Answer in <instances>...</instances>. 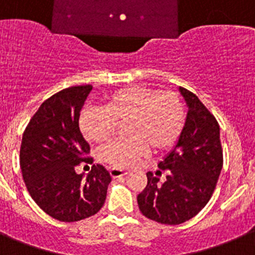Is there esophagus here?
I'll return each instance as SVG.
<instances>
[{
	"instance_id": "1",
	"label": "esophagus",
	"mask_w": 255,
	"mask_h": 255,
	"mask_svg": "<svg viewBox=\"0 0 255 255\" xmlns=\"http://www.w3.org/2000/svg\"><path fill=\"white\" fill-rule=\"evenodd\" d=\"M128 173H129L128 170L121 169V168H111V176H112L113 178L121 177V176H126Z\"/></svg>"
}]
</instances>
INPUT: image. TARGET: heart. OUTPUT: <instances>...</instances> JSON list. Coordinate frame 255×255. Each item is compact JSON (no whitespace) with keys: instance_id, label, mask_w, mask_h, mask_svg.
<instances>
[{"instance_id":"obj_1","label":"heart","mask_w":255,"mask_h":255,"mask_svg":"<svg viewBox=\"0 0 255 255\" xmlns=\"http://www.w3.org/2000/svg\"><path fill=\"white\" fill-rule=\"evenodd\" d=\"M128 121L129 136L109 142L98 152L112 167H130L151 148L161 152L173 147L184 130L186 109L176 92L134 85L115 92L103 108L83 111L79 125L86 139L99 143L112 136L117 124Z\"/></svg>"}]
</instances>
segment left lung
<instances>
[{"mask_svg":"<svg viewBox=\"0 0 255 255\" xmlns=\"http://www.w3.org/2000/svg\"><path fill=\"white\" fill-rule=\"evenodd\" d=\"M181 94L189 105L188 117L180 139L163 161V184L147 173V185L136 201L143 215L153 222L177 226L194 218L211 199L223 167L220 129L198 96L184 87Z\"/></svg>","mask_w":255,"mask_h":255,"instance_id":"obj_1","label":"left lung"}]
</instances>
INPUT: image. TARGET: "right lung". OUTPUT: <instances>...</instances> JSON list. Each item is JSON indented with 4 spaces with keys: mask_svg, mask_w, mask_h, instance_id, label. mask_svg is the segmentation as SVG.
<instances>
[{
    "mask_svg": "<svg viewBox=\"0 0 255 255\" xmlns=\"http://www.w3.org/2000/svg\"><path fill=\"white\" fill-rule=\"evenodd\" d=\"M91 85L64 88L48 98L29 120L20 144V169L29 195L45 214L71 223L95 215L104 205L111 174L94 164L87 178L81 163H94L79 130Z\"/></svg>",
    "mask_w": 255,
    "mask_h": 255,
    "instance_id": "obj_1",
    "label": "right lung"
}]
</instances>
